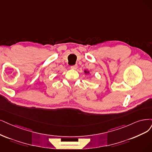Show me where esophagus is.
Masks as SVG:
<instances>
[{
  "label": "esophagus",
  "instance_id": "esophagus-1",
  "mask_svg": "<svg viewBox=\"0 0 152 152\" xmlns=\"http://www.w3.org/2000/svg\"><path fill=\"white\" fill-rule=\"evenodd\" d=\"M77 67V64H75V65H73V66H71V68L72 69H76Z\"/></svg>",
  "mask_w": 152,
  "mask_h": 152
}]
</instances>
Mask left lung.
<instances>
[{"label":"left lung","instance_id":"obj_1","mask_svg":"<svg viewBox=\"0 0 152 152\" xmlns=\"http://www.w3.org/2000/svg\"><path fill=\"white\" fill-rule=\"evenodd\" d=\"M84 72H85V74H89V73H90V72H89V71H88V70H85V71H84Z\"/></svg>","mask_w":152,"mask_h":152}]
</instances>
